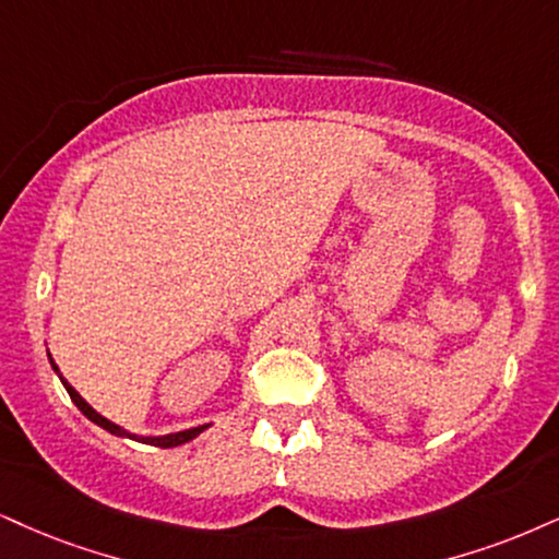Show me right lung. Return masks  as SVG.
<instances>
[{
  "instance_id": "1",
  "label": "right lung",
  "mask_w": 559,
  "mask_h": 559,
  "mask_svg": "<svg viewBox=\"0 0 559 559\" xmlns=\"http://www.w3.org/2000/svg\"><path fill=\"white\" fill-rule=\"evenodd\" d=\"M51 357V355H48ZM51 368L57 370L59 373V368H57V362L51 360ZM61 378V376H59ZM61 383H64V389H67V394H69V399H72L74 404H78V409L82 412V415H85L90 423H95V425H100L103 430H108L111 432V436H119V438H132V440H140V443H150V445H157V448H176V445H183V443H189V440H194L199 432H204L206 427L210 425H199V427H191V430H181V432H170V436H157V438H144V436H134V432H129V430H123L121 425H116V423H111V419H106L103 415H98V412L93 409V406H90L85 399H82L78 391L72 389V385L67 383V378H61Z\"/></svg>"
}]
</instances>
